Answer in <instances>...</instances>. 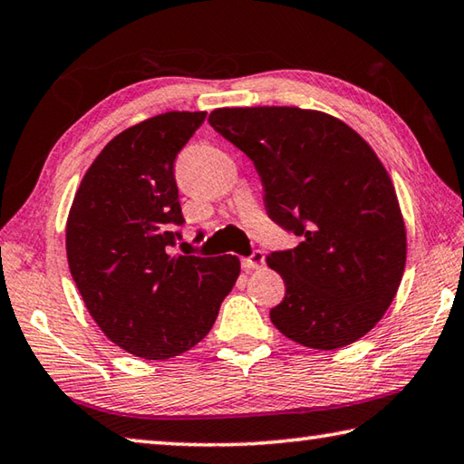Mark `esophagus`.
I'll return each instance as SVG.
<instances>
[{
	"label": "esophagus",
	"mask_w": 464,
	"mask_h": 464,
	"mask_svg": "<svg viewBox=\"0 0 464 464\" xmlns=\"http://www.w3.org/2000/svg\"><path fill=\"white\" fill-rule=\"evenodd\" d=\"M264 260H266V256L262 254L260 249H256V251H251V256L241 257V266L246 270H257V268H262V266H264Z\"/></svg>",
	"instance_id": "esophagus-1"
}]
</instances>
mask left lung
<instances>
[{
	"instance_id": "left-lung-1",
	"label": "left lung",
	"mask_w": 464,
	"mask_h": 464,
	"mask_svg": "<svg viewBox=\"0 0 464 464\" xmlns=\"http://www.w3.org/2000/svg\"><path fill=\"white\" fill-rule=\"evenodd\" d=\"M208 122L254 161L272 221L301 237L266 257L286 286L272 324L315 350L366 335L395 298L407 254L395 188L371 145L295 106L218 108Z\"/></svg>"
}]
</instances>
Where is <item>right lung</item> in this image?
I'll use <instances>...</instances> for the list:
<instances>
[{"mask_svg": "<svg viewBox=\"0 0 464 464\" xmlns=\"http://www.w3.org/2000/svg\"><path fill=\"white\" fill-rule=\"evenodd\" d=\"M207 112H166L102 149L67 218V262L110 342L168 360L210 332L239 276L237 256L171 254L184 225L174 163Z\"/></svg>", "mask_w": 464, "mask_h": 464, "instance_id": "right-lung-1", "label": "right lung"}]
</instances>
